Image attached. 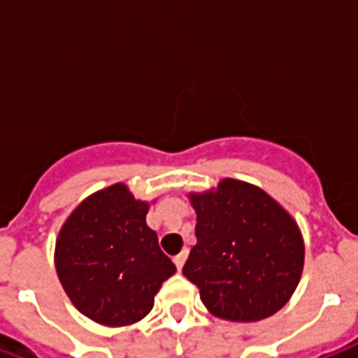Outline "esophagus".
<instances>
[{"mask_svg": "<svg viewBox=\"0 0 358 358\" xmlns=\"http://www.w3.org/2000/svg\"><path fill=\"white\" fill-rule=\"evenodd\" d=\"M186 259H187V249H184L180 255L174 257V264H176V268L182 270V266H184V263H186Z\"/></svg>", "mask_w": 358, "mask_h": 358, "instance_id": "34e87169", "label": "esophagus"}]
</instances>
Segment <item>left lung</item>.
I'll use <instances>...</instances> for the list:
<instances>
[{"instance_id": "1", "label": "left lung", "mask_w": 358, "mask_h": 358, "mask_svg": "<svg viewBox=\"0 0 358 358\" xmlns=\"http://www.w3.org/2000/svg\"><path fill=\"white\" fill-rule=\"evenodd\" d=\"M197 213L195 243L184 276L218 318L255 322L284 307L303 270L305 248L295 220L263 189L222 180L189 195Z\"/></svg>"}]
</instances>
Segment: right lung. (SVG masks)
<instances>
[{"mask_svg": "<svg viewBox=\"0 0 358 358\" xmlns=\"http://www.w3.org/2000/svg\"><path fill=\"white\" fill-rule=\"evenodd\" d=\"M148 209L124 184H115L82 201L59 232V280L74 307L95 322L141 320L176 272L145 222Z\"/></svg>", "mask_w": 358, "mask_h": 358, "instance_id": "1", "label": "right lung"}]
</instances>
